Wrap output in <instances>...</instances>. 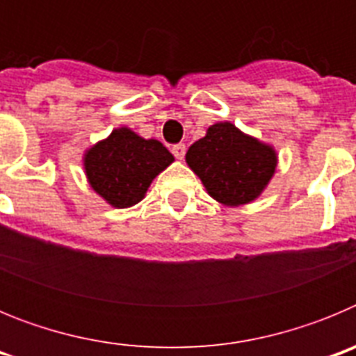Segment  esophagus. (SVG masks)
<instances>
[{
	"instance_id": "obj_1",
	"label": "esophagus",
	"mask_w": 356,
	"mask_h": 356,
	"mask_svg": "<svg viewBox=\"0 0 356 356\" xmlns=\"http://www.w3.org/2000/svg\"><path fill=\"white\" fill-rule=\"evenodd\" d=\"M185 151H187L185 144H175V146H172V155H175L178 160H184Z\"/></svg>"
}]
</instances>
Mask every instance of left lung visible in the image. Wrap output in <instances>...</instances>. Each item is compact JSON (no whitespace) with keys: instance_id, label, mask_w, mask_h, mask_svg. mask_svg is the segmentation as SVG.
I'll list each match as a JSON object with an SVG mask.
<instances>
[{"instance_id":"obj_1","label":"left lung","mask_w":356,"mask_h":356,"mask_svg":"<svg viewBox=\"0 0 356 356\" xmlns=\"http://www.w3.org/2000/svg\"><path fill=\"white\" fill-rule=\"evenodd\" d=\"M207 193L226 207L251 203L276 171L275 147L242 134L232 122H216L185 155Z\"/></svg>"}]
</instances>
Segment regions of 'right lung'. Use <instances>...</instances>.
I'll list each match as a JSON object with an SVG mask.
<instances>
[{
    "mask_svg": "<svg viewBox=\"0 0 356 356\" xmlns=\"http://www.w3.org/2000/svg\"><path fill=\"white\" fill-rule=\"evenodd\" d=\"M172 160L162 143L122 127L85 151L83 168L89 185L108 205L128 209L143 201L151 181Z\"/></svg>",
    "mask_w": 356,
    "mask_h": 356,
    "instance_id": "obj_1",
    "label": "right lung"
}]
</instances>
